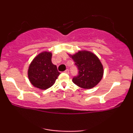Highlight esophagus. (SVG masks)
I'll return each mask as SVG.
<instances>
[{
	"instance_id": "1",
	"label": "esophagus",
	"mask_w": 133,
	"mask_h": 133,
	"mask_svg": "<svg viewBox=\"0 0 133 133\" xmlns=\"http://www.w3.org/2000/svg\"><path fill=\"white\" fill-rule=\"evenodd\" d=\"M64 72L65 73V74H69V69H66L65 71H64Z\"/></svg>"
}]
</instances>
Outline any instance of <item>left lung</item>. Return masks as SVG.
Masks as SVG:
<instances>
[{
  "mask_svg": "<svg viewBox=\"0 0 133 133\" xmlns=\"http://www.w3.org/2000/svg\"><path fill=\"white\" fill-rule=\"evenodd\" d=\"M78 69V75L74 76L72 82L84 89L96 86L103 76V67L98 57L89 51H79L70 56Z\"/></svg>",
  "mask_w": 133,
  "mask_h": 133,
  "instance_id": "8db88e82",
  "label": "left lung"
}]
</instances>
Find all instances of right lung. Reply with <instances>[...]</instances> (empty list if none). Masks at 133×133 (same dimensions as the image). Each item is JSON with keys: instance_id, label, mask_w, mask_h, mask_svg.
Masks as SVG:
<instances>
[{"instance_id": "right-lung-1", "label": "right lung", "mask_w": 133, "mask_h": 133, "mask_svg": "<svg viewBox=\"0 0 133 133\" xmlns=\"http://www.w3.org/2000/svg\"><path fill=\"white\" fill-rule=\"evenodd\" d=\"M52 54L43 52L34 59L29 65L28 77L32 84L41 89L51 88L61 74L51 61Z\"/></svg>"}]
</instances>
